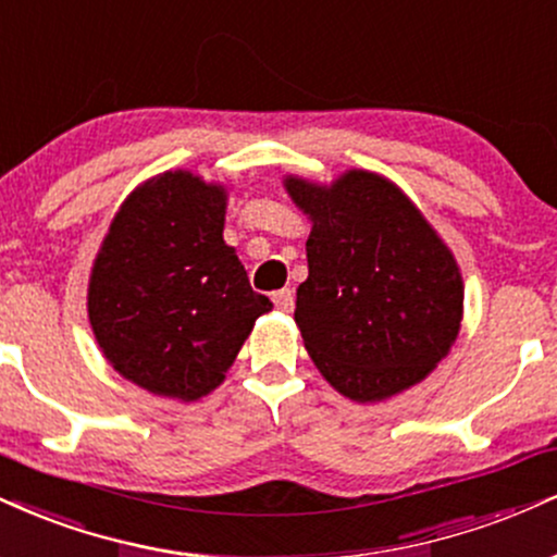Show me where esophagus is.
Returning a JSON list of instances; mask_svg holds the SVG:
<instances>
[{"label": "esophagus", "instance_id": "34e87169", "mask_svg": "<svg viewBox=\"0 0 557 557\" xmlns=\"http://www.w3.org/2000/svg\"><path fill=\"white\" fill-rule=\"evenodd\" d=\"M272 300H274V306H277L280 311H285V313H290L293 306H296V296H293L290 287H283V290L274 293Z\"/></svg>", "mask_w": 557, "mask_h": 557}]
</instances>
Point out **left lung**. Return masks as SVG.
<instances>
[{
	"instance_id": "8db88e82",
	"label": "left lung",
	"mask_w": 557,
	"mask_h": 557,
	"mask_svg": "<svg viewBox=\"0 0 557 557\" xmlns=\"http://www.w3.org/2000/svg\"><path fill=\"white\" fill-rule=\"evenodd\" d=\"M311 220L296 324L313 366L352 401H384L420 384L465 317V280L418 205L394 181L350 169L332 184L285 176Z\"/></svg>"
}]
</instances>
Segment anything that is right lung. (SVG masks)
I'll list each match as a JSON object with an SVG mask.
<instances>
[{
    "label": "right lung",
    "mask_w": 557,
    "mask_h": 557,
    "mask_svg": "<svg viewBox=\"0 0 557 557\" xmlns=\"http://www.w3.org/2000/svg\"><path fill=\"white\" fill-rule=\"evenodd\" d=\"M227 186L176 169L143 181L96 253L87 319L119 376L197 401L225 381L267 296L223 240Z\"/></svg>",
    "instance_id": "add662e5"
}]
</instances>
